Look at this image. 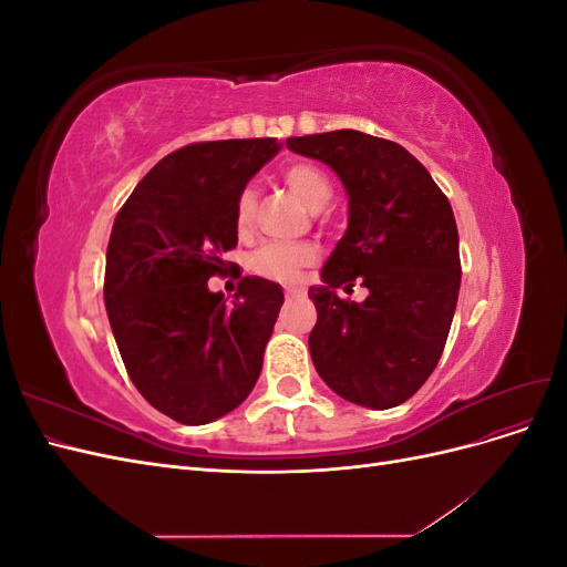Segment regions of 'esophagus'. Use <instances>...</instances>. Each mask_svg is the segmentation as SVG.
Here are the masks:
<instances>
[{
    "instance_id": "1",
    "label": "esophagus",
    "mask_w": 567,
    "mask_h": 567,
    "mask_svg": "<svg viewBox=\"0 0 567 567\" xmlns=\"http://www.w3.org/2000/svg\"><path fill=\"white\" fill-rule=\"evenodd\" d=\"M302 296V288H286V298H298Z\"/></svg>"
}]
</instances>
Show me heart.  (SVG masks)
Masks as SVG:
<instances>
[{
    "label": "heart",
    "mask_w": 567,
    "mask_h": 567,
    "mask_svg": "<svg viewBox=\"0 0 567 567\" xmlns=\"http://www.w3.org/2000/svg\"><path fill=\"white\" fill-rule=\"evenodd\" d=\"M284 182L288 184L305 208L315 213L323 210L333 196V186L319 167L315 165H290L284 173ZM255 198L250 188L238 196L236 200V225L238 229H246L252 219ZM315 260V252L305 246H288V244H267L250 257V267L257 277L279 281V284H296L300 279L302 269Z\"/></svg>",
    "instance_id": "b5f03b06"
}]
</instances>
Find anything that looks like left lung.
Segmentation results:
<instances>
[{"mask_svg":"<svg viewBox=\"0 0 567 567\" xmlns=\"http://www.w3.org/2000/svg\"><path fill=\"white\" fill-rule=\"evenodd\" d=\"M286 146L329 165L348 194V229L310 288L317 373L342 400L369 409L406 402L440 362L461 286L452 205L411 153L357 130L290 136ZM354 278L364 303L334 288Z\"/></svg>","mask_w":567,"mask_h":567,"instance_id":"1","label":"left lung"}]
</instances>
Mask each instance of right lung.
<instances>
[{
    "label": "right lung",
    "instance_id": "1",
    "mask_svg": "<svg viewBox=\"0 0 567 567\" xmlns=\"http://www.w3.org/2000/svg\"><path fill=\"white\" fill-rule=\"evenodd\" d=\"M281 151L277 140L188 144L165 156L120 208L104 302L120 357L144 400L186 425L241 404L284 305L279 284L244 277L236 300L208 279L236 248V200Z\"/></svg>",
    "mask_w": 567,
    "mask_h": 567
}]
</instances>
